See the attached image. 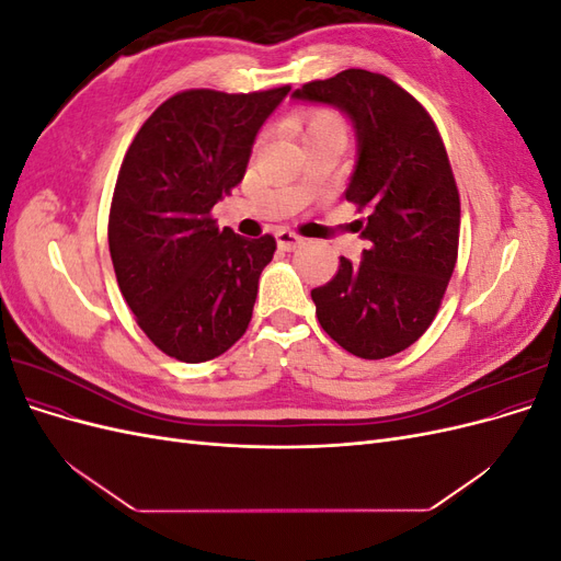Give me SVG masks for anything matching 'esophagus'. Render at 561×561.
Here are the masks:
<instances>
[{
    "mask_svg": "<svg viewBox=\"0 0 561 561\" xmlns=\"http://www.w3.org/2000/svg\"><path fill=\"white\" fill-rule=\"evenodd\" d=\"M276 243H278L280 250H297L304 243V239H301V236L293 233V231H285L283 229V231L276 233Z\"/></svg>",
    "mask_w": 561,
    "mask_h": 561,
    "instance_id": "obj_1",
    "label": "esophagus"
}]
</instances>
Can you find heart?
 Returning a JSON list of instances; mask_svg holds the SVG:
<instances>
[{"instance_id": "obj_1", "label": "heart", "mask_w": 561, "mask_h": 561, "mask_svg": "<svg viewBox=\"0 0 561 561\" xmlns=\"http://www.w3.org/2000/svg\"><path fill=\"white\" fill-rule=\"evenodd\" d=\"M344 135H346V124L342 114H336L334 110H316L304 118L299 138L301 142H307L318 138H344Z\"/></svg>"}]
</instances>
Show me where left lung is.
Wrapping results in <instances>:
<instances>
[{"instance_id": "8db88e82", "label": "left lung", "mask_w": 561, "mask_h": 561, "mask_svg": "<svg viewBox=\"0 0 561 561\" xmlns=\"http://www.w3.org/2000/svg\"><path fill=\"white\" fill-rule=\"evenodd\" d=\"M293 98L348 114L358 161L344 194L367 215L360 264L342 257L311 290L318 322L358 358H388L431 328L456 266L461 201L445 142L419 100L377 72L344 70Z\"/></svg>"}]
</instances>
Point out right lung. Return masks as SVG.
<instances>
[{"label":"right lung","mask_w":561,"mask_h":561,"mask_svg":"<svg viewBox=\"0 0 561 561\" xmlns=\"http://www.w3.org/2000/svg\"><path fill=\"white\" fill-rule=\"evenodd\" d=\"M287 93L290 87L175 93L126 151L110 208V254L135 320L171 358L213 360L250 325L276 241L219 229L210 210L243 180L257 130Z\"/></svg>","instance_id":"right-lung-1"}]
</instances>
